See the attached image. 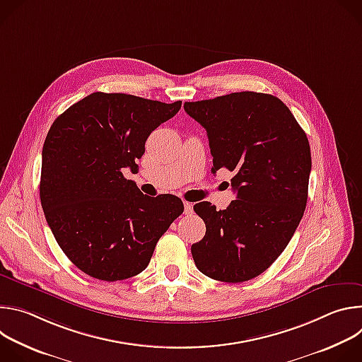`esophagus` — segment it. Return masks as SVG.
I'll return each instance as SVG.
<instances>
[{"label":"esophagus","mask_w":362,"mask_h":362,"mask_svg":"<svg viewBox=\"0 0 362 362\" xmlns=\"http://www.w3.org/2000/svg\"><path fill=\"white\" fill-rule=\"evenodd\" d=\"M180 197H182V200H183L186 204H189V203H192V200H194V199H193L187 192H185Z\"/></svg>","instance_id":"obj_1"}]
</instances>
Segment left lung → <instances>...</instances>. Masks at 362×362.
Instances as JSON below:
<instances>
[{
  "label": "left lung",
  "mask_w": 362,
  "mask_h": 362,
  "mask_svg": "<svg viewBox=\"0 0 362 362\" xmlns=\"http://www.w3.org/2000/svg\"><path fill=\"white\" fill-rule=\"evenodd\" d=\"M123 93H93L49 127L42 147L40 199L59 246L84 274L123 281L143 272L180 212L176 196L141 190L123 175L150 133L179 112Z\"/></svg>",
  "instance_id": "8db88e82"
}]
</instances>
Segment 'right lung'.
<instances>
[{
	"mask_svg": "<svg viewBox=\"0 0 362 362\" xmlns=\"http://www.w3.org/2000/svg\"><path fill=\"white\" fill-rule=\"evenodd\" d=\"M208 132L214 170L235 172V199L202 219L203 239L192 245L197 269L222 282H245L265 272L284 252L306 206L311 150L284 103L240 91L185 105Z\"/></svg>",
	"mask_w": 362,
	"mask_h": 362,
	"instance_id": "right-lung-1",
	"label": "right lung"
}]
</instances>
